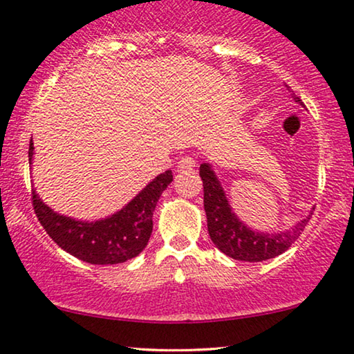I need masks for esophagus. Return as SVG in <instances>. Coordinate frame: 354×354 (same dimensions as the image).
Returning <instances> with one entry per match:
<instances>
[{
  "label": "esophagus",
  "instance_id": "1",
  "mask_svg": "<svg viewBox=\"0 0 354 354\" xmlns=\"http://www.w3.org/2000/svg\"><path fill=\"white\" fill-rule=\"evenodd\" d=\"M196 165H197L196 158L191 156H184V157H181V160L178 162V171H189V170H192Z\"/></svg>",
  "mask_w": 354,
  "mask_h": 354
}]
</instances>
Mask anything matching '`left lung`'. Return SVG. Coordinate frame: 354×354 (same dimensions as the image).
I'll list each match as a JSON object with an SVG mask.
<instances>
[{"mask_svg": "<svg viewBox=\"0 0 354 354\" xmlns=\"http://www.w3.org/2000/svg\"><path fill=\"white\" fill-rule=\"evenodd\" d=\"M295 102L301 104V99L293 94ZM201 178L203 181V208L207 213V226L212 242L225 255L239 261H265L281 255L300 237L303 229L310 221V216L293 226L286 232H257L247 227L234 215L227 203L226 194L220 181L212 170V165L202 163ZM315 210V208H313Z\"/></svg>", "mask_w": 354, "mask_h": 354, "instance_id": "8db88e82", "label": "left lung"}]
</instances>
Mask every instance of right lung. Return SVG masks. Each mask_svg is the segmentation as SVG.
Returning <instances> with one entry per match:
<instances>
[{"label": "right lung", "instance_id": "1", "mask_svg": "<svg viewBox=\"0 0 354 354\" xmlns=\"http://www.w3.org/2000/svg\"><path fill=\"white\" fill-rule=\"evenodd\" d=\"M32 157L33 142L30 141V163ZM171 181V170L162 173L120 212L94 223L77 221L53 212L35 189L32 191L33 210L49 237L67 253L91 265H117L138 257L147 245L152 234L153 210Z\"/></svg>", "mask_w": 354, "mask_h": 354}]
</instances>
